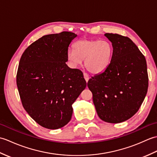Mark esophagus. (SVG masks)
Returning a JSON list of instances; mask_svg holds the SVG:
<instances>
[{"instance_id": "34e87169", "label": "esophagus", "mask_w": 157, "mask_h": 157, "mask_svg": "<svg viewBox=\"0 0 157 157\" xmlns=\"http://www.w3.org/2000/svg\"><path fill=\"white\" fill-rule=\"evenodd\" d=\"M84 79L86 82H88V81L89 80V75L87 74V73H84Z\"/></svg>"}]
</instances>
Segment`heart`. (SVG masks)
<instances>
[{
  "label": "heart",
  "mask_w": 157,
  "mask_h": 157,
  "mask_svg": "<svg viewBox=\"0 0 157 157\" xmlns=\"http://www.w3.org/2000/svg\"><path fill=\"white\" fill-rule=\"evenodd\" d=\"M73 50H69L67 59L73 67L81 65L84 60L86 69L94 74H98L108 67L113 54V47L105 40L82 39L73 44Z\"/></svg>",
  "instance_id": "heart-1"
}]
</instances>
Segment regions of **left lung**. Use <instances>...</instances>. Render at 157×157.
Returning a JSON list of instances; mask_svg holds the SVG:
<instances>
[{
  "mask_svg": "<svg viewBox=\"0 0 157 157\" xmlns=\"http://www.w3.org/2000/svg\"><path fill=\"white\" fill-rule=\"evenodd\" d=\"M105 36L112 43L111 62L104 71L89 79L88 87L102 121L118 123L138 112L148 90L144 56L131 39L117 34Z\"/></svg>",
  "mask_w": 157,
  "mask_h": 157,
  "instance_id": "1",
  "label": "left lung"
}]
</instances>
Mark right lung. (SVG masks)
<instances>
[{
	"instance_id": "obj_1",
	"label": "right lung",
	"mask_w": 157,
	"mask_h": 157,
	"mask_svg": "<svg viewBox=\"0 0 157 157\" xmlns=\"http://www.w3.org/2000/svg\"><path fill=\"white\" fill-rule=\"evenodd\" d=\"M70 32L42 36L20 59L17 86L23 108L39 125L61 128L71 119L72 104L86 87L82 72L66 64Z\"/></svg>"
}]
</instances>
